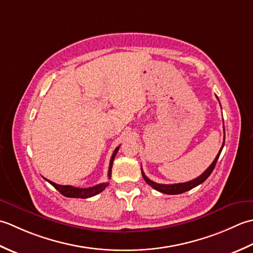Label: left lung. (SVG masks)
Segmentation results:
<instances>
[{
  "instance_id": "8db88e82",
  "label": "left lung",
  "mask_w": 253,
  "mask_h": 253,
  "mask_svg": "<svg viewBox=\"0 0 253 253\" xmlns=\"http://www.w3.org/2000/svg\"><path fill=\"white\" fill-rule=\"evenodd\" d=\"M224 144H225V138H224V142H223V145H221L220 149H219V153L217 154V156L215 157V159L213 161V163L211 164V166L205 170V171L201 174L200 177L195 178L193 180H191V181H188V182H183V183H174V184H161V183H156L152 181L151 179H148L145 173L143 172V169L141 168L142 170V176L144 178V180H145L146 183L151 185L152 188H154L155 190H157V191L162 192V193H165V194H180V193H183V192H187L189 191V190H191L195 187H198L199 184L203 183L206 179H208L210 177V174L212 173V171L215 168V165L216 163H217V159L220 155V152L221 149H223L224 147Z\"/></svg>"
}]
</instances>
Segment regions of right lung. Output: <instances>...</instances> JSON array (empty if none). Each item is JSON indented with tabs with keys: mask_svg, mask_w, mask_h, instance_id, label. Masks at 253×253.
<instances>
[{
	"mask_svg": "<svg viewBox=\"0 0 253 253\" xmlns=\"http://www.w3.org/2000/svg\"><path fill=\"white\" fill-rule=\"evenodd\" d=\"M119 146H118L115 152H113L111 159H110V165H109V171H108V178L110 179L111 177V168H112V164H113V159H115L116 155L118 151H119ZM47 180V179H45ZM47 181L52 184L53 187L58 190V191L62 194L64 195L66 198H80V199H87V198H91L94 197V195L100 193L104 191V190L108 187V182H104V183H99L97 185H94V187L91 188H75V187H72V185H61V184H56L52 181H50V180H47Z\"/></svg>",
	"mask_w": 253,
	"mask_h": 253,
	"instance_id": "obj_1",
	"label": "right lung"
}]
</instances>
